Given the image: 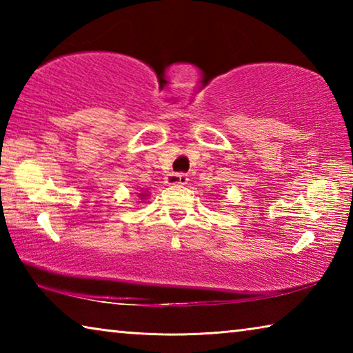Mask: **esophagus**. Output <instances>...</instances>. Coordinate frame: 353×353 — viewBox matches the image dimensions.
<instances>
[{"instance_id": "obj_1", "label": "esophagus", "mask_w": 353, "mask_h": 353, "mask_svg": "<svg viewBox=\"0 0 353 353\" xmlns=\"http://www.w3.org/2000/svg\"><path fill=\"white\" fill-rule=\"evenodd\" d=\"M188 182L187 174H182V172H170L168 176L165 177L166 185H185Z\"/></svg>"}]
</instances>
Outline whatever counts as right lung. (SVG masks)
<instances>
[{"label":"right lung","mask_w":353,"mask_h":353,"mask_svg":"<svg viewBox=\"0 0 353 353\" xmlns=\"http://www.w3.org/2000/svg\"><path fill=\"white\" fill-rule=\"evenodd\" d=\"M139 198H140L141 201H143V199H146V198H148V193H140V194H139ZM139 202H140V201H139Z\"/></svg>","instance_id":"add662e5"}]
</instances>
